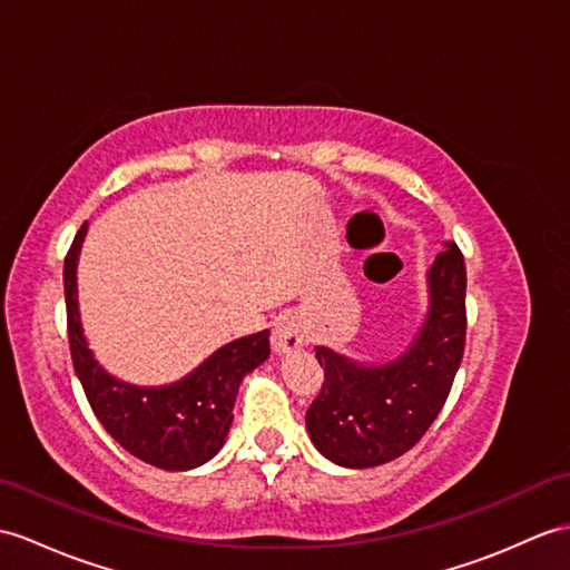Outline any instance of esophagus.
<instances>
[{
  "label": "esophagus",
  "instance_id": "1",
  "mask_svg": "<svg viewBox=\"0 0 570 570\" xmlns=\"http://www.w3.org/2000/svg\"><path fill=\"white\" fill-rule=\"evenodd\" d=\"M271 345L275 353H293L304 345V326L297 318H283L281 324L273 328Z\"/></svg>",
  "mask_w": 570,
  "mask_h": 570
}]
</instances>
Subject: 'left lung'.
I'll list each match as a JSON object with an SVG mask.
<instances>
[{
    "instance_id": "1",
    "label": "left lung",
    "mask_w": 570,
    "mask_h": 570,
    "mask_svg": "<svg viewBox=\"0 0 570 570\" xmlns=\"http://www.w3.org/2000/svg\"><path fill=\"white\" fill-rule=\"evenodd\" d=\"M428 293L425 324L394 363L365 367L316 348L324 382L307 409V430L326 460L351 469L392 462L445 406L466 341V266L456 244L428 271Z\"/></svg>"
}]
</instances>
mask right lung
<instances>
[{"instance_id":"right-lung-1","label":"right lung","mask_w":570,"mask_h":570,"mask_svg":"<svg viewBox=\"0 0 570 570\" xmlns=\"http://www.w3.org/2000/svg\"><path fill=\"white\" fill-rule=\"evenodd\" d=\"M85 234L81 225L65 258V302L69 353L96 419L137 460L166 471L196 469L225 445L244 374L271 355L268 331L227 343L169 386H132L110 377L87 348L79 322L77 258Z\"/></svg>"}]
</instances>
